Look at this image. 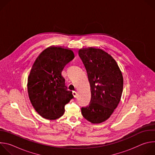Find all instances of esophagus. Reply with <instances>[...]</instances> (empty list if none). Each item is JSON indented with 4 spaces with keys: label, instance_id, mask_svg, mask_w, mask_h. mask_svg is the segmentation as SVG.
<instances>
[{
    "label": "esophagus",
    "instance_id": "1",
    "mask_svg": "<svg viewBox=\"0 0 155 155\" xmlns=\"http://www.w3.org/2000/svg\"><path fill=\"white\" fill-rule=\"evenodd\" d=\"M72 95H73V96H74V97H77V92H75V91H73V93H72Z\"/></svg>",
    "mask_w": 155,
    "mask_h": 155
}]
</instances>
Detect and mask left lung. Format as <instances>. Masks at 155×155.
Returning a JSON list of instances; mask_svg holds the SVG:
<instances>
[{"instance_id": "left-lung-1", "label": "left lung", "mask_w": 155, "mask_h": 155, "mask_svg": "<svg viewBox=\"0 0 155 155\" xmlns=\"http://www.w3.org/2000/svg\"><path fill=\"white\" fill-rule=\"evenodd\" d=\"M78 54L90 84V104L81 108L83 117L93 124L108 120L118 105L123 93V77L114 58L105 50L91 47Z\"/></svg>"}]
</instances>
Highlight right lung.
Returning a JSON list of instances; mask_svg holds the SVG:
<instances>
[{"mask_svg":"<svg viewBox=\"0 0 155 155\" xmlns=\"http://www.w3.org/2000/svg\"><path fill=\"white\" fill-rule=\"evenodd\" d=\"M72 50L52 45L36 58L28 78L29 100L35 111L43 118L53 120L62 117L64 107L74 97L67 90L61 72L74 58Z\"/></svg>","mask_w":155,"mask_h":155,"instance_id":"add662e5","label":"right lung"}]
</instances>
